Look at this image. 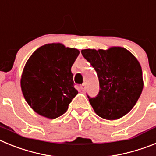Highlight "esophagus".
Wrapping results in <instances>:
<instances>
[{
	"label": "esophagus",
	"mask_w": 156,
	"mask_h": 156,
	"mask_svg": "<svg viewBox=\"0 0 156 156\" xmlns=\"http://www.w3.org/2000/svg\"><path fill=\"white\" fill-rule=\"evenodd\" d=\"M80 89L83 90V91H84V90H86V85H85V83H83L82 85H80Z\"/></svg>",
	"instance_id": "obj_1"
}]
</instances>
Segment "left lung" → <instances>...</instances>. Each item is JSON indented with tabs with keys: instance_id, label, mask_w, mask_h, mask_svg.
<instances>
[{
	"instance_id": "obj_1",
	"label": "left lung",
	"mask_w": 156,
	"mask_h": 156,
	"mask_svg": "<svg viewBox=\"0 0 156 156\" xmlns=\"http://www.w3.org/2000/svg\"><path fill=\"white\" fill-rule=\"evenodd\" d=\"M83 56L97 72L100 90L89 101L95 113L108 120L124 116L137 103L144 87L142 69L131 52L122 47L84 49Z\"/></svg>"
}]
</instances>
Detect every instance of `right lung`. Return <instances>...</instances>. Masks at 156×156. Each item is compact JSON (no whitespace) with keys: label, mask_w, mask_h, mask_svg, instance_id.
<instances>
[{"label":"right lung","mask_w":156,"mask_h":156,"mask_svg":"<svg viewBox=\"0 0 156 156\" xmlns=\"http://www.w3.org/2000/svg\"><path fill=\"white\" fill-rule=\"evenodd\" d=\"M79 54L76 48L52 43L41 46L29 58L20 83L27 102L37 114L55 119L67 111L78 94L71 67Z\"/></svg>","instance_id":"add662e5"}]
</instances>
